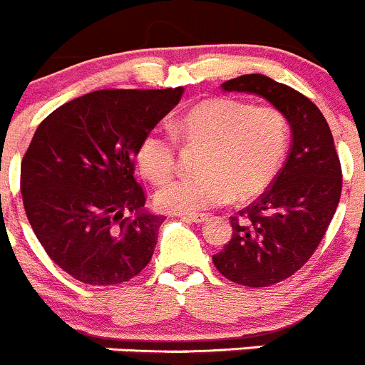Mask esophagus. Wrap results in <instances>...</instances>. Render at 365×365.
<instances>
[{
  "label": "esophagus",
  "mask_w": 365,
  "mask_h": 365,
  "mask_svg": "<svg viewBox=\"0 0 365 365\" xmlns=\"http://www.w3.org/2000/svg\"><path fill=\"white\" fill-rule=\"evenodd\" d=\"M183 220L192 221V223H205V221H209V216H203V214H198V216H194V214H187V216H183Z\"/></svg>",
  "instance_id": "obj_1"
}]
</instances>
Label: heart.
Here are the masks:
<instances>
[{"mask_svg":"<svg viewBox=\"0 0 365 365\" xmlns=\"http://www.w3.org/2000/svg\"><path fill=\"white\" fill-rule=\"evenodd\" d=\"M171 135L151 129L136 145L142 175L162 185L176 171L178 144L202 148L198 176L182 178L160 189L156 207L171 214H198L229 202L257 198L272 183L284 160L290 125L274 106H252L230 97L200 101L176 115Z\"/></svg>","mask_w":365,"mask_h":365,"instance_id":"1","label":"heart"}]
</instances>
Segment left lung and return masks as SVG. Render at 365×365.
<instances>
[{
    "mask_svg": "<svg viewBox=\"0 0 365 365\" xmlns=\"http://www.w3.org/2000/svg\"><path fill=\"white\" fill-rule=\"evenodd\" d=\"M221 88L261 95L292 128L282 169L259 198L230 217L232 237L212 255L223 277L264 288L292 277L317 250L340 202L342 167L324 115L297 90L261 73L241 75Z\"/></svg>",
    "mask_w": 365,
    "mask_h": 365,
    "instance_id": "1",
    "label": "left lung"
}]
</instances>
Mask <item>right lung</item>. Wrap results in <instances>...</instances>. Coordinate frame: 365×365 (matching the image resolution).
<instances>
[{"mask_svg":"<svg viewBox=\"0 0 365 365\" xmlns=\"http://www.w3.org/2000/svg\"><path fill=\"white\" fill-rule=\"evenodd\" d=\"M183 88L98 90L37 128L21 162V194L50 259L84 284H122L149 264L163 217L144 210L135 153Z\"/></svg>","mask_w":365,"mask_h":365,"instance_id":"add662e5","label":"right lung"}]
</instances>
